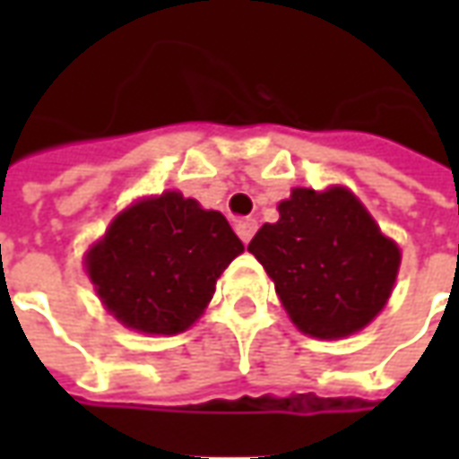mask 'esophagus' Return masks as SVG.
<instances>
[{
  "label": "esophagus",
  "mask_w": 459,
  "mask_h": 459,
  "mask_svg": "<svg viewBox=\"0 0 459 459\" xmlns=\"http://www.w3.org/2000/svg\"><path fill=\"white\" fill-rule=\"evenodd\" d=\"M255 230H258V221L255 219H243L236 223V233H238V238L243 243H248L253 236H255Z\"/></svg>",
  "instance_id": "esophagus-1"
}]
</instances>
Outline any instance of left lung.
Listing matches in <instances>:
<instances>
[{"instance_id": "8db88e82", "label": "left lung", "mask_w": 459, "mask_h": 459, "mask_svg": "<svg viewBox=\"0 0 459 459\" xmlns=\"http://www.w3.org/2000/svg\"><path fill=\"white\" fill-rule=\"evenodd\" d=\"M248 250L275 282L299 332L342 339L364 329L391 298L401 250L346 186L292 189Z\"/></svg>"}]
</instances>
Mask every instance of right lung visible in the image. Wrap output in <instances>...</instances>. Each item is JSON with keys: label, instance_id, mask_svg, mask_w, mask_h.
Returning a JSON list of instances; mask_svg holds the SVG:
<instances>
[{"label": "right lung", "instance_id": "right-lung-1", "mask_svg": "<svg viewBox=\"0 0 459 459\" xmlns=\"http://www.w3.org/2000/svg\"><path fill=\"white\" fill-rule=\"evenodd\" d=\"M240 253L223 213L164 191L120 211L85 253V270L125 327L179 334L204 315L216 280Z\"/></svg>", "mask_w": 459, "mask_h": 459}]
</instances>
